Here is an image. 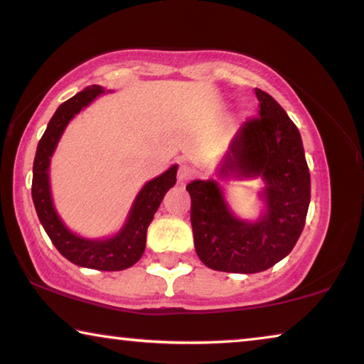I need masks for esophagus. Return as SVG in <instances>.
<instances>
[{
	"label": "esophagus",
	"mask_w": 364,
	"mask_h": 364,
	"mask_svg": "<svg viewBox=\"0 0 364 364\" xmlns=\"http://www.w3.org/2000/svg\"><path fill=\"white\" fill-rule=\"evenodd\" d=\"M194 175V170L191 166H189L186 161H181L180 168H178V181L181 184L186 183L188 180H191V176Z\"/></svg>",
	"instance_id": "34e87169"
}]
</instances>
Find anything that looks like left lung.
<instances>
[{"mask_svg": "<svg viewBox=\"0 0 364 364\" xmlns=\"http://www.w3.org/2000/svg\"><path fill=\"white\" fill-rule=\"evenodd\" d=\"M259 116L237 130L217 168L222 180L262 176L264 213L258 220L232 214L219 183L194 180V247L205 267L225 273H259L281 262L301 237L311 203V173L299 129L268 93L255 90Z\"/></svg>", "mask_w": 364, "mask_h": 364, "instance_id": "left-lung-1", "label": "left lung"}]
</instances>
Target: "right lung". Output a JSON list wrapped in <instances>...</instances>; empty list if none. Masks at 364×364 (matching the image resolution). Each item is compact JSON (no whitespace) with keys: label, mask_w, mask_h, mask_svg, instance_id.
Returning a JSON list of instances; mask_svg holds the SVG:
<instances>
[{"label":"right lung","mask_w":364,"mask_h":364,"mask_svg":"<svg viewBox=\"0 0 364 364\" xmlns=\"http://www.w3.org/2000/svg\"><path fill=\"white\" fill-rule=\"evenodd\" d=\"M102 93L105 90L101 86H88L57 107L37 145L34 168H32V200H34L42 227L65 258L83 268L121 271L130 268L142 258L147 229L166 191L175 186L178 165L168 168L165 173L154 178L140 189L130 208L126 224L116 235L93 240V238H83L70 232L52 203L50 181H48L50 156L57 149L65 127L75 117V114H78Z\"/></svg>","instance_id":"right-lung-1"}]
</instances>
